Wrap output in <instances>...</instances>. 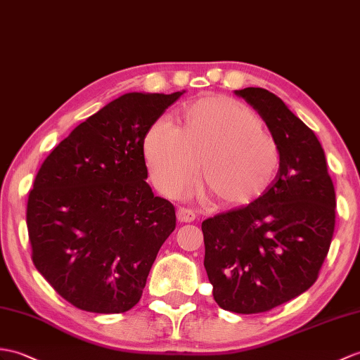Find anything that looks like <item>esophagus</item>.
I'll return each mask as SVG.
<instances>
[{"label":"esophagus","instance_id":"esophagus-1","mask_svg":"<svg viewBox=\"0 0 360 360\" xmlns=\"http://www.w3.org/2000/svg\"><path fill=\"white\" fill-rule=\"evenodd\" d=\"M178 221L179 222H193L196 219V213L191 208H186V207H179L178 210Z\"/></svg>","mask_w":360,"mask_h":360}]
</instances>
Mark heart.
<instances>
[{
    "label": "heart",
    "mask_w": 360,
    "mask_h": 360,
    "mask_svg": "<svg viewBox=\"0 0 360 360\" xmlns=\"http://www.w3.org/2000/svg\"><path fill=\"white\" fill-rule=\"evenodd\" d=\"M144 152L153 179L169 195L195 181L214 204L244 205L271 187L281 148L259 115L236 99L210 95L186 105L181 129L161 120L148 129Z\"/></svg>",
    "instance_id": "obj_1"
}]
</instances>
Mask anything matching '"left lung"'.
Instances as JSON below:
<instances>
[{
  "mask_svg": "<svg viewBox=\"0 0 360 360\" xmlns=\"http://www.w3.org/2000/svg\"><path fill=\"white\" fill-rule=\"evenodd\" d=\"M262 116L281 148L271 187L245 207L202 222L204 266L221 308L270 311L319 278L336 224V193L319 139L281 98L236 90Z\"/></svg>",
  "mask_w": 360,
  "mask_h": 360,
  "instance_id": "1",
  "label": "left lung"
}]
</instances>
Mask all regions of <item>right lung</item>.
Wrapping results in <instances>:
<instances>
[{
    "instance_id": "add662e5",
    "label": "right lung",
    "mask_w": 360,
    "mask_h": 360,
    "mask_svg": "<svg viewBox=\"0 0 360 360\" xmlns=\"http://www.w3.org/2000/svg\"><path fill=\"white\" fill-rule=\"evenodd\" d=\"M184 94H125L81 122L37 173L27 200L32 261L67 302L124 313L142 296L174 207L147 179L148 129Z\"/></svg>"
}]
</instances>
